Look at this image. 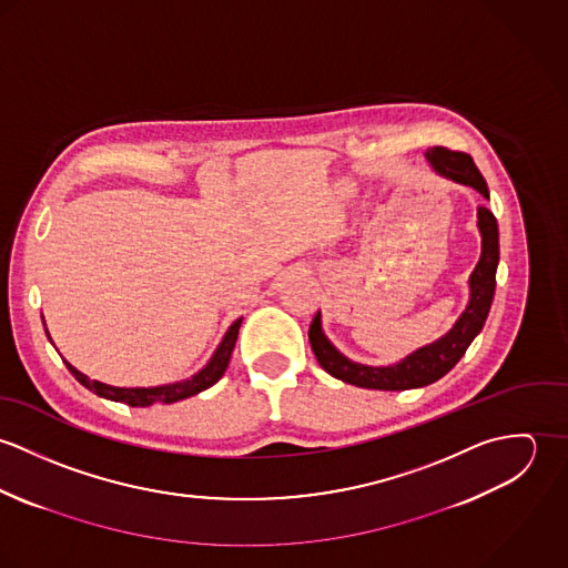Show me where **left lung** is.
Segmentation results:
<instances>
[{"label":"left lung","instance_id":"1","mask_svg":"<svg viewBox=\"0 0 568 568\" xmlns=\"http://www.w3.org/2000/svg\"><path fill=\"white\" fill-rule=\"evenodd\" d=\"M426 158L439 174H444L453 181H459L464 185H470L481 196L489 199L486 179L468 153L450 151L446 146H433V149H428ZM477 216H479V230L484 236V248H481V260L470 277V304L455 327L446 336L417 349L415 354H410L398 365L365 367V365H356V363L347 361L329 345V341L322 332V322H320V313H317L311 324V329H308V341H311L317 363L329 376H334L347 385H356V387H365V389L405 392V389H415V387H426V385L439 381L459 363V358L466 354L468 345L475 341V336L486 324L487 313H489V306L494 300V288H496L498 225H496L494 214L484 205H479Z\"/></svg>","mask_w":568,"mask_h":568}]
</instances>
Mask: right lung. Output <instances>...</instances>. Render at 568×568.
I'll use <instances>...</instances> for the list:
<instances>
[{"mask_svg":"<svg viewBox=\"0 0 568 568\" xmlns=\"http://www.w3.org/2000/svg\"><path fill=\"white\" fill-rule=\"evenodd\" d=\"M243 320H236L232 327L227 329L223 343L219 345V349L214 352L212 361L196 374L192 376L190 381L185 383H174V385H165V387H153V389H120V387H109V385H102L98 381H89L84 374H81L79 369H74L68 361V369L72 372V376L84 385L89 392H93L95 396L100 398H106V400H113V403H124L129 406H149L153 403H176V400H183V398H190V396H196L205 389H210L214 383L221 381V376L225 374L227 365H230V358H232V352H234V345H236V338H239V329H241ZM48 334V332H45ZM50 338V334H48Z\"/></svg>","mask_w":568,"mask_h":568,"instance_id":"add662e5","label":"right lung"}]
</instances>
